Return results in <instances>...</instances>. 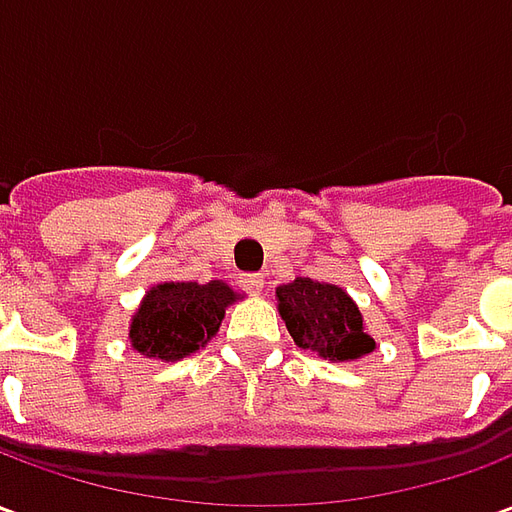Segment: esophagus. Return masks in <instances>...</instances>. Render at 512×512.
<instances>
[{
    "instance_id": "34e87169",
    "label": "esophagus",
    "mask_w": 512,
    "mask_h": 512,
    "mask_svg": "<svg viewBox=\"0 0 512 512\" xmlns=\"http://www.w3.org/2000/svg\"><path fill=\"white\" fill-rule=\"evenodd\" d=\"M238 282H241V288H244L246 293H252V296H260L263 288H266V279H263V274H244Z\"/></svg>"
}]
</instances>
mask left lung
<instances>
[{
  "mask_svg": "<svg viewBox=\"0 0 512 512\" xmlns=\"http://www.w3.org/2000/svg\"><path fill=\"white\" fill-rule=\"evenodd\" d=\"M279 315L293 343L329 362H351L370 354L376 340L362 326V312L337 285L299 277L277 288Z\"/></svg>",
  "mask_w": 512,
  "mask_h": 512,
  "instance_id": "obj_1",
  "label": "left lung"
}]
</instances>
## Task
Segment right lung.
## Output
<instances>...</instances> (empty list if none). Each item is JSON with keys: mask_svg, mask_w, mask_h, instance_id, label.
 Wrapping results in <instances>:
<instances>
[{"mask_svg": "<svg viewBox=\"0 0 512 512\" xmlns=\"http://www.w3.org/2000/svg\"><path fill=\"white\" fill-rule=\"evenodd\" d=\"M235 293L224 282H164L145 296L131 323V345L139 354L175 362L200 351L219 332L224 307Z\"/></svg>", "mask_w": 512, "mask_h": 512, "instance_id": "add662e5", "label": "right lung"}]
</instances>
